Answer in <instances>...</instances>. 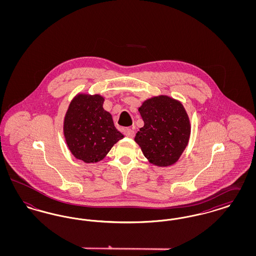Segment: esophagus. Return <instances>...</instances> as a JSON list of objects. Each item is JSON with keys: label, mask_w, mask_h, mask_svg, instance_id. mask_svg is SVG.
<instances>
[{"label": "esophagus", "mask_w": 256, "mask_h": 256, "mask_svg": "<svg viewBox=\"0 0 256 256\" xmlns=\"http://www.w3.org/2000/svg\"><path fill=\"white\" fill-rule=\"evenodd\" d=\"M124 134L128 138H134V135H135L134 130H132V128H126L124 130Z\"/></svg>", "instance_id": "34e87169"}]
</instances>
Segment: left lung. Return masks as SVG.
<instances>
[{"label": "left lung", "mask_w": 256, "mask_h": 256, "mask_svg": "<svg viewBox=\"0 0 256 256\" xmlns=\"http://www.w3.org/2000/svg\"><path fill=\"white\" fill-rule=\"evenodd\" d=\"M138 111L144 126L137 132L134 141L145 158L158 167L174 164L188 145L191 134L190 119L182 104L160 95L143 102Z\"/></svg>", "instance_id": "1"}]
</instances>
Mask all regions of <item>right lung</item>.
I'll list each match as a JSON object with an SVG mask.
<instances>
[{
    "mask_svg": "<svg viewBox=\"0 0 256 256\" xmlns=\"http://www.w3.org/2000/svg\"><path fill=\"white\" fill-rule=\"evenodd\" d=\"M104 98L98 94L78 93L71 100L63 122L68 148L76 159L97 163L110 152L122 135L112 116L102 108Z\"/></svg>",
    "mask_w": 256,
    "mask_h": 256,
    "instance_id": "right-lung-1",
    "label": "right lung"
}]
</instances>
